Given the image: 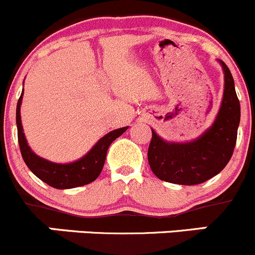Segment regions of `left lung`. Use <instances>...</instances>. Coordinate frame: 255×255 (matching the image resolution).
I'll list each match as a JSON object with an SVG mask.
<instances>
[{
	"label": "left lung",
	"mask_w": 255,
	"mask_h": 255,
	"mask_svg": "<svg viewBox=\"0 0 255 255\" xmlns=\"http://www.w3.org/2000/svg\"><path fill=\"white\" fill-rule=\"evenodd\" d=\"M224 70V94L214 124L192 142H166L152 131L147 160L156 177L166 182L192 186L218 175L233 155L241 120V104L229 68Z\"/></svg>",
	"instance_id": "left-lung-1"
}]
</instances>
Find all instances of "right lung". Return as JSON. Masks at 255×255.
<instances>
[{
    "label": "right lung",
    "mask_w": 255,
    "mask_h": 255,
    "mask_svg": "<svg viewBox=\"0 0 255 255\" xmlns=\"http://www.w3.org/2000/svg\"><path fill=\"white\" fill-rule=\"evenodd\" d=\"M22 97H23V92H22L18 103H17V132H18L19 150H21L22 157H23L24 162L28 166L29 170L43 182L54 188H59V190L79 187V186L88 185V183L97 180L98 176L102 172L103 166H104L110 143L115 138L119 137L123 132H125L128 130V127L113 130L105 136H103L84 157L75 161V162L64 163V165L49 162V161L37 156L27 145L21 123V114H19Z\"/></svg>",
    "instance_id": "right-lung-1"
}]
</instances>
